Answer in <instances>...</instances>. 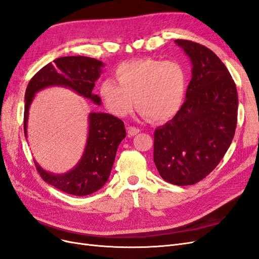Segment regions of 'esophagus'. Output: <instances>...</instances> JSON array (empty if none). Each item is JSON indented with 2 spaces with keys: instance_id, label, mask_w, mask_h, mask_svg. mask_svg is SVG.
Instances as JSON below:
<instances>
[{
  "instance_id": "obj_1",
  "label": "esophagus",
  "mask_w": 259,
  "mask_h": 259,
  "mask_svg": "<svg viewBox=\"0 0 259 259\" xmlns=\"http://www.w3.org/2000/svg\"><path fill=\"white\" fill-rule=\"evenodd\" d=\"M126 130H127L128 136H135V135H137L138 133L140 132V130L137 128V127H135V126H128Z\"/></svg>"
}]
</instances>
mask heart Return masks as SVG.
Returning a JSON list of instances; mask_svg holds the SVG:
<instances>
[{
    "label": "heart",
    "instance_id": "b5f03b06",
    "mask_svg": "<svg viewBox=\"0 0 259 259\" xmlns=\"http://www.w3.org/2000/svg\"><path fill=\"white\" fill-rule=\"evenodd\" d=\"M116 82L106 79L99 85V95L112 114L124 117L139 108L145 119L167 121L180 110L187 91L188 75L176 60L140 58L122 62L114 70Z\"/></svg>",
    "mask_w": 259,
    "mask_h": 259
}]
</instances>
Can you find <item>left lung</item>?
<instances>
[{"mask_svg": "<svg viewBox=\"0 0 259 259\" xmlns=\"http://www.w3.org/2000/svg\"><path fill=\"white\" fill-rule=\"evenodd\" d=\"M191 62L185 103L154 132L153 161L160 176L177 186L197 184L228 150L238 119V92L228 69L204 45L176 40Z\"/></svg>", "mask_w": 259, "mask_h": 259, "instance_id": "obj_1", "label": "left lung"}]
</instances>
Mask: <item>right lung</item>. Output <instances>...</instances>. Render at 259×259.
I'll return each instance as SVG.
<instances>
[{"mask_svg":"<svg viewBox=\"0 0 259 259\" xmlns=\"http://www.w3.org/2000/svg\"><path fill=\"white\" fill-rule=\"evenodd\" d=\"M104 62L84 56H68L55 59L43 67L30 80L25 95L23 128L27 138L29 109L35 94L51 86L72 90L77 95L101 105L93 93L95 82L103 73ZM126 136L124 123L109 113L93 111L89 114V132L84 152L76 165L67 173L55 174L42 168L34 161L44 182L72 195H89L103 188L110 176L117 147Z\"/></svg>","mask_w":259,"mask_h":259,"instance_id":"1","label":"right lung"}]
</instances>
